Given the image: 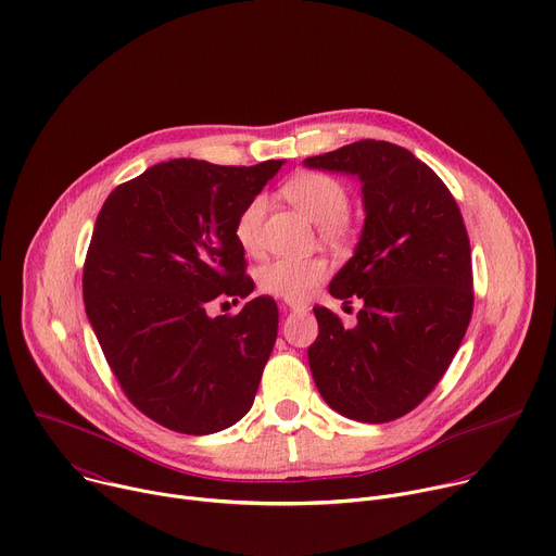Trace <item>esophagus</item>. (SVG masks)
<instances>
[{"label":"esophagus","instance_id":"34e87169","mask_svg":"<svg viewBox=\"0 0 556 556\" xmlns=\"http://www.w3.org/2000/svg\"><path fill=\"white\" fill-rule=\"evenodd\" d=\"M283 307L290 309V312H305V303H288V301H286Z\"/></svg>","mask_w":556,"mask_h":556}]
</instances>
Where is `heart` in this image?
Listing matches in <instances>:
<instances>
[{
	"instance_id": "obj_1",
	"label": "heart",
	"mask_w": 556,
	"mask_h": 556,
	"mask_svg": "<svg viewBox=\"0 0 556 556\" xmlns=\"http://www.w3.org/2000/svg\"><path fill=\"white\" fill-rule=\"evenodd\" d=\"M286 198L316 226H324V235L332 242L345 237V213L350 208L348 189L324 174H299L283 187ZM266 213V200L260 195L247 204L237 217L235 237L247 253H257L260 230ZM328 275L324 260H273L257 273L260 290L279 296L288 303H301L309 296L316 283Z\"/></svg>"
}]
</instances>
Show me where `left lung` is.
Masks as SVG:
<instances>
[{
  "instance_id": "obj_1",
  "label": "left lung",
  "mask_w": 556,
  "mask_h": 556,
  "mask_svg": "<svg viewBox=\"0 0 556 556\" xmlns=\"http://www.w3.org/2000/svg\"><path fill=\"white\" fill-rule=\"evenodd\" d=\"M307 169L356 176L365 222L330 294L363 301L343 328L314 307L307 348L324 401L358 422H389L420 405L451 365L470 321V244L457 202L418 157L384 140H358L305 157Z\"/></svg>"
}]
</instances>
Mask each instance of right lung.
I'll return each instance as SVG.
<instances>
[{
	"instance_id": "add662e5",
	"label": "right lung",
	"mask_w": 556,
	"mask_h": 556,
	"mask_svg": "<svg viewBox=\"0 0 556 556\" xmlns=\"http://www.w3.org/2000/svg\"><path fill=\"white\" fill-rule=\"evenodd\" d=\"M281 165L176 157L116 187L97 217L86 314L127 399L172 431L217 433L253 407L277 303L255 296L235 316L206 307L255 290L235 224Z\"/></svg>"
}]
</instances>
